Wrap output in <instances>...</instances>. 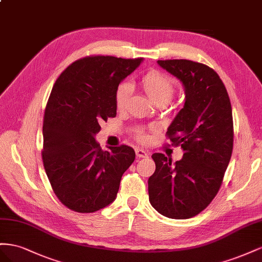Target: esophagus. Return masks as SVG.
<instances>
[{"label":"esophagus","instance_id":"1","mask_svg":"<svg viewBox=\"0 0 262 262\" xmlns=\"http://www.w3.org/2000/svg\"><path fill=\"white\" fill-rule=\"evenodd\" d=\"M135 152H136V156L138 157V158H147V157L149 156V154L147 151H145L144 149H140V148L135 149Z\"/></svg>","mask_w":262,"mask_h":262}]
</instances>
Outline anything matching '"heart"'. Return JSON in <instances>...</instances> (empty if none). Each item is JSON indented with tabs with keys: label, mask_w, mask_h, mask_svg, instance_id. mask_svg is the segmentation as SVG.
Masks as SVG:
<instances>
[{
	"label": "heart",
	"mask_w": 262,
	"mask_h": 262,
	"mask_svg": "<svg viewBox=\"0 0 262 262\" xmlns=\"http://www.w3.org/2000/svg\"><path fill=\"white\" fill-rule=\"evenodd\" d=\"M139 84L143 89L145 94L148 96L154 104L168 103L172 98L176 91L174 80L169 77L168 74L158 70H150L141 77ZM132 92L130 84L124 83L119 84L115 92V106L117 111H123L126 106V103ZM136 137L141 143L146 141V136L143 129L137 128L135 130Z\"/></svg>",
	"instance_id": "heart-1"
}]
</instances>
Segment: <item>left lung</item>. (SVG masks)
<instances>
[{
  "label": "left lung",
  "instance_id": "1",
  "mask_svg": "<svg viewBox=\"0 0 262 262\" xmlns=\"http://www.w3.org/2000/svg\"><path fill=\"white\" fill-rule=\"evenodd\" d=\"M157 62L184 86V106L167 132L183 158L172 163L163 154L151 156L156 170L148 179L149 202L166 217L191 219L210 205L228 167L234 144L230 100L208 66L186 59Z\"/></svg>",
  "mask_w": 262,
  "mask_h": 262
}]
</instances>
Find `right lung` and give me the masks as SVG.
<instances>
[{"label": "right lung", "instance_id": "1", "mask_svg": "<svg viewBox=\"0 0 262 262\" xmlns=\"http://www.w3.org/2000/svg\"><path fill=\"white\" fill-rule=\"evenodd\" d=\"M143 58L89 56L71 63L52 86L43 115L45 171L58 200L78 213H93L117 195L125 171L135 160L122 145L102 150L94 135L116 116L115 92Z\"/></svg>", "mask_w": 262, "mask_h": 262}]
</instances>
